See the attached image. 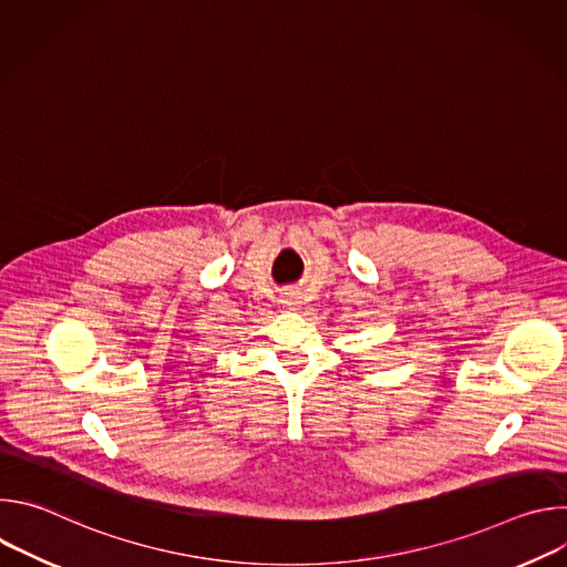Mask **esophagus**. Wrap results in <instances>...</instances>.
Returning a JSON list of instances; mask_svg holds the SVG:
<instances>
[{
	"mask_svg": "<svg viewBox=\"0 0 567 567\" xmlns=\"http://www.w3.org/2000/svg\"><path fill=\"white\" fill-rule=\"evenodd\" d=\"M282 305H285V307H291V309L300 307V298H298V293H285V296H282Z\"/></svg>",
	"mask_w": 567,
	"mask_h": 567,
	"instance_id": "1",
	"label": "esophagus"
}]
</instances>
